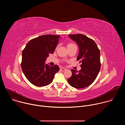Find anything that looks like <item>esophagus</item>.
Wrapping results in <instances>:
<instances>
[{
  "label": "esophagus",
  "mask_w": 125,
  "mask_h": 125,
  "mask_svg": "<svg viewBox=\"0 0 125 125\" xmlns=\"http://www.w3.org/2000/svg\"><path fill=\"white\" fill-rule=\"evenodd\" d=\"M66 70H67V69H66V68H60V70L62 71H63V72H64V71H66Z\"/></svg>",
  "instance_id": "esophagus-1"
}]
</instances>
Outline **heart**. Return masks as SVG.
Masks as SVG:
<instances>
[{
    "label": "heart",
    "mask_w": 125,
    "mask_h": 125,
    "mask_svg": "<svg viewBox=\"0 0 125 125\" xmlns=\"http://www.w3.org/2000/svg\"><path fill=\"white\" fill-rule=\"evenodd\" d=\"M73 45H75V44H74V43H69L67 44V47H70V46H73Z\"/></svg>",
    "instance_id": "heart-1"
}]
</instances>
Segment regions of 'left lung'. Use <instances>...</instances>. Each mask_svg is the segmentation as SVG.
<instances>
[{"mask_svg": "<svg viewBox=\"0 0 125 125\" xmlns=\"http://www.w3.org/2000/svg\"><path fill=\"white\" fill-rule=\"evenodd\" d=\"M69 37L79 46L77 59L82 65L79 72L71 70L72 75L68 82L72 87L83 88L91 85L98 74L101 67L100 50L94 40L83 34H69Z\"/></svg>", "mask_w": 125, "mask_h": 125, "instance_id": "left-lung-1", "label": "left lung"}]
</instances>
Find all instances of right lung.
I'll return each instance as SVG.
<instances>
[{"instance_id": "right-lung-1", "label": "right lung", "mask_w": 125, "mask_h": 125, "mask_svg": "<svg viewBox=\"0 0 125 125\" xmlns=\"http://www.w3.org/2000/svg\"><path fill=\"white\" fill-rule=\"evenodd\" d=\"M60 38V35L53 34L42 35L29 41L23 50L22 69L26 78L33 85H48L59 71L57 65L51 67L45 62L49 54L54 52Z\"/></svg>"}]
</instances>
